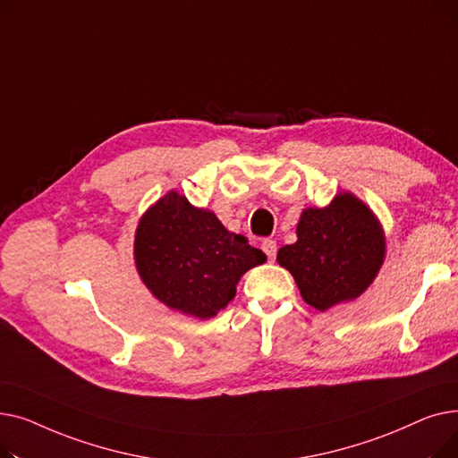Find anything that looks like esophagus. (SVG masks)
<instances>
[{
    "instance_id": "obj_1",
    "label": "esophagus",
    "mask_w": 458,
    "mask_h": 458,
    "mask_svg": "<svg viewBox=\"0 0 458 458\" xmlns=\"http://www.w3.org/2000/svg\"><path fill=\"white\" fill-rule=\"evenodd\" d=\"M261 250L266 252V254H267V258L273 261V259H275V256H276V243L273 242V239H267V242H263Z\"/></svg>"
}]
</instances>
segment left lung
I'll list each match as a JSON object with an SVG mask.
<instances>
[{"label":"left lung","instance_id":"8db88e82","mask_svg":"<svg viewBox=\"0 0 458 458\" xmlns=\"http://www.w3.org/2000/svg\"><path fill=\"white\" fill-rule=\"evenodd\" d=\"M386 258V233L373 209L349 191L325 208H306L297 242L276 261L292 273L306 304L319 311L351 302L377 278Z\"/></svg>","mask_w":458,"mask_h":458}]
</instances>
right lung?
Returning a JSON list of instances; mask_svg holds the SVG:
<instances>
[{
	"label": "right lung",
	"mask_w": 458,
	"mask_h": 458,
	"mask_svg": "<svg viewBox=\"0 0 458 458\" xmlns=\"http://www.w3.org/2000/svg\"><path fill=\"white\" fill-rule=\"evenodd\" d=\"M133 259L159 302L183 316L209 319L235 297L242 276L267 256L226 230L211 209L192 206L173 189L139 219Z\"/></svg>",
	"instance_id": "add662e5"
}]
</instances>
